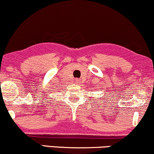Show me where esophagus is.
Listing matches in <instances>:
<instances>
[{
	"label": "esophagus",
	"mask_w": 154,
	"mask_h": 154,
	"mask_svg": "<svg viewBox=\"0 0 154 154\" xmlns=\"http://www.w3.org/2000/svg\"><path fill=\"white\" fill-rule=\"evenodd\" d=\"M75 82L77 83V84H78V83L79 82V79H75Z\"/></svg>",
	"instance_id": "obj_1"
}]
</instances>
